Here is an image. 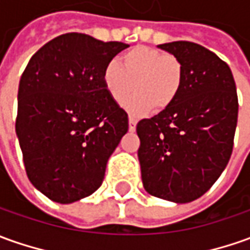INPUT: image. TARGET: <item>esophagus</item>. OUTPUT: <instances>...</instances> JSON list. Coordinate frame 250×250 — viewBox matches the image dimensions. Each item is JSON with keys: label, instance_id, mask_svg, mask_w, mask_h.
Listing matches in <instances>:
<instances>
[{"label": "esophagus", "instance_id": "34e87169", "mask_svg": "<svg viewBox=\"0 0 250 250\" xmlns=\"http://www.w3.org/2000/svg\"><path fill=\"white\" fill-rule=\"evenodd\" d=\"M128 123H130V131H134L135 130V125H137V119L134 118L132 115L128 116Z\"/></svg>", "mask_w": 250, "mask_h": 250}]
</instances>
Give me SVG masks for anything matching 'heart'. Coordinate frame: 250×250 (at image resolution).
I'll use <instances>...</instances> for the list:
<instances>
[{
    "label": "heart",
    "mask_w": 250,
    "mask_h": 250,
    "mask_svg": "<svg viewBox=\"0 0 250 250\" xmlns=\"http://www.w3.org/2000/svg\"><path fill=\"white\" fill-rule=\"evenodd\" d=\"M103 84L115 103H125L131 113H144L153 106L156 111L168 108L182 89L183 65L174 54L159 49L137 46L116 60L108 61L103 69Z\"/></svg>",
    "instance_id": "heart-1"
}]
</instances>
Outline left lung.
I'll list each match as a JSON object with an SVG mask.
<instances>
[{
	"label": "left lung",
	"instance_id": "8db88e82",
	"mask_svg": "<svg viewBox=\"0 0 250 250\" xmlns=\"http://www.w3.org/2000/svg\"><path fill=\"white\" fill-rule=\"evenodd\" d=\"M183 65L175 101L137 125L144 188L150 196L190 203L212 188L232 153L238 97L231 69L188 41L159 45Z\"/></svg>",
	"mask_w": 250,
	"mask_h": 250
}]
</instances>
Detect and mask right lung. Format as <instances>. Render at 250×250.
I'll return each instance as SVG.
<instances>
[{
    "label": "right lung",
    "mask_w": 250,
    "mask_h": 250,
    "mask_svg": "<svg viewBox=\"0 0 250 250\" xmlns=\"http://www.w3.org/2000/svg\"><path fill=\"white\" fill-rule=\"evenodd\" d=\"M128 47L68 32L31 57L20 78L16 134L30 182L69 204L103 185L108 159L128 131V115L103 84L108 61Z\"/></svg>",
    "instance_id": "right-lung-1"
}]
</instances>
